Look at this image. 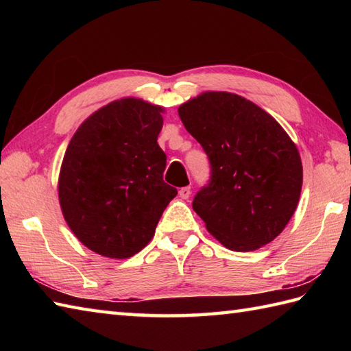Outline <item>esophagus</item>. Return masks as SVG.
Returning <instances> with one entry per match:
<instances>
[{"label": "esophagus", "mask_w": 351, "mask_h": 351, "mask_svg": "<svg viewBox=\"0 0 351 351\" xmlns=\"http://www.w3.org/2000/svg\"><path fill=\"white\" fill-rule=\"evenodd\" d=\"M190 195H191V189L190 187H182L180 190V197L181 199H189Z\"/></svg>", "instance_id": "obj_1"}]
</instances>
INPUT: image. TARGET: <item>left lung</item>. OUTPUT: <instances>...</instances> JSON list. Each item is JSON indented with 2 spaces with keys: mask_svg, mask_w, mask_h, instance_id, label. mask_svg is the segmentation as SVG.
<instances>
[{
  "mask_svg": "<svg viewBox=\"0 0 351 351\" xmlns=\"http://www.w3.org/2000/svg\"><path fill=\"white\" fill-rule=\"evenodd\" d=\"M211 162V182L193 210L215 240L252 252L278 237L299 204L303 167L295 143L256 104L229 92H204L178 108Z\"/></svg>",
  "mask_w": 351,
  "mask_h": 351,
  "instance_id": "8db88e82",
  "label": "left lung"
}]
</instances>
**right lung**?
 Masks as SVG:
<instances>
[{
    "label": "right lung",
    "instance_id": "1",
    "mask_svg": "<svg viewBox=\"0 0 351 351\" xmlns=\"http://www.w3.org/2000/svg\"><path fill=\"white\" fill-rule=\"evenodd\" d=\"M161 113L140 98L113 101L78 126L66 149L57 184L63 217L101 256L126 259L146 247L178 195L162 180Z\"/></svg>",
    "mask_w": 351,
    "mask_h": 351
}]
</instances>
